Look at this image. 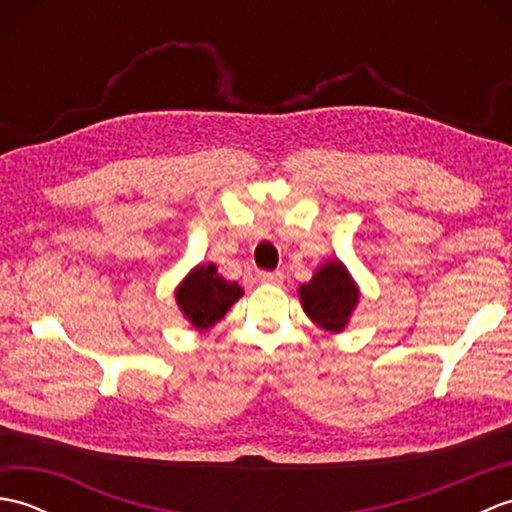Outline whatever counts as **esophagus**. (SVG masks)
Masks as SVG:
<instances>
[{
  "label": "esophagus",
  "instance_id": "obj_1",
  "mask_svg": "<svg viewBox=\"0 0 512 512\" xmlns=\"http://www.w3.org/2000/svg\"><path fill=\"white\" fill-rule=\"evenodd\" d=\"M259 281H264V284H281L284 281V273H279V270H275V273H259Z\"/></svg>",
  "mask_w": 512,
  "mask_h": 512
}]
</instances>
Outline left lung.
I'll use <instances>...</instances> for the list:
<instances>
[{"label":"left lung","mask_w":512,"mask_h":512,"mask_svg":"<svg viewBox=\"0 0 512 512\" xmlns=\"http://www.w3.org/2000/svg\"><path fill=\"white\" fill-rule=\"evenodd\" d=\"M308 317L332 334L343 332L358 303V288L341 262L323 264L308 284L299 288Z\"/></svg>","instance_id":"1"}]
</instances>
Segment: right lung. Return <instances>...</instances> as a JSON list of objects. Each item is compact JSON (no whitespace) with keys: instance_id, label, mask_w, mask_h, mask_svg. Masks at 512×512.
<instances>
[{"instance_id":"right-lung-1","label":"right lung","mask_w":512,"mask_h":512,"mask_svg":"<svg viewBox=\"0 0 512 512\" xmlns=\"http://www.w3.org/2000/svg\"><path fill=\"white\" fill-rule=\"evenodd\" d=\"M244 295L237 281L217 275L213 264L195 266L176 290L178 308L195 330H209Z\"/></svg>"}]
</instances>
